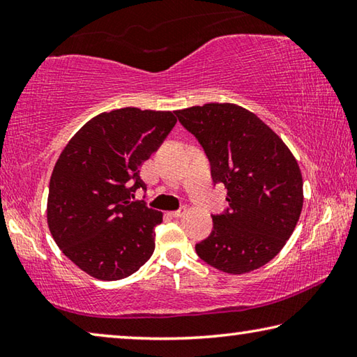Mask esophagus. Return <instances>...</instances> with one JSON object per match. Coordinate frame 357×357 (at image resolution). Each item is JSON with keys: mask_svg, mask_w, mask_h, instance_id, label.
Masks as SVG:
<instances>
[{"mask_svg": "<svg viewBox=\"0 0 357 357\" xmlns=\"http://www.w3.org/2000/svg\"><path fill=\"white\" fill-rule=\"evenodd\" d=\"M172 217H174V219H179V217H183L185 214V208H179L176 211H172V213H168Z\"/></svg>", "mask_w": 357, "mask_h": 357, "instance_id": "34e87169", "label": "esophagus"}]
</instances>
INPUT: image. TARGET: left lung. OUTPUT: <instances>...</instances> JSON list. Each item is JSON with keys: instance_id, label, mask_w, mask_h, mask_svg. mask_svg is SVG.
I'll use <instances>...</instances> for the list:
<instances>
[{"instance_id": "8db88e82", "label": "left lung", "mask_w": 357, "mask_h": 357, "mask_svg": "<svg viewBox=\"0 0 357 357\" xmlns=\"http://www.w3.org/2000/svg\"><path fill=\"white\" fill-rule=\"evenodd\" d=\"M202 144L214 184L227 189L228 208L213 215V231L195 245L204 263L245 274L271 261L294 231L304 193L291 151L257 114L234 104H204L174 112Z\"/></svg>"}]
</instances>
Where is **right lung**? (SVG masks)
<instances>
[{
	"label": "right lung",
	"mask_w": 357,
	"mask_h": 357,
	"mask_svg": "<svg viewBox=\"0 0 357 357\" xmlns=\"http://www.w3.org/2000/svg\"><path fill=\"white\" fill-rule=\"evenodd\" d=\"M176 124L174 112L126 107L88 121L66 144L48 187L47 222L59 249L99 280L137 273L154 252L162 213L134 200L140 167Z\"/></svg>",
	"instance_id": "right-lung-1"
}]
</instances>
